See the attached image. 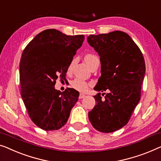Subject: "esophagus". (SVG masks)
Segmentation results:
<instances>
[{"instance_id":"esophagus-1","label":"esophagus","mask_w":161,"mask_h":161,"mask_svg":"<svg viewBox=\"0 0 161 161\" xmlns=\"http://www.w3.org/2000/svg\"><path fill=\"white\" fill-rule=\"evenodd\" d=\"M86 97V95L84 94H82V93H80V94H79V99H83V98H84Z\"/></svg>"}]
</instances>
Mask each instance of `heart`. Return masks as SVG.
Wrapping results in <instances>:
<instances>
[{"label":"heart","mask_w":161,"mask_h":161,"mask_svg":"<svg viewBox=\"0 0 161 161\" xmlns=\"http://www.w3.org/2000/svg\"><path fill=\"white\" fill-rule=\"evenodd\" d=\"M85 61L88 66L90 67V68L94 66V64H96L97 62H99V58H98L96 55L93 54V53H87L85 56ZM75 63V60H73L69 64L68 67V70L70 71L73 69V64ZM71 86H73V88L75 89L80 91V92H85L88 89V85L86 81L80 80V79H75V80L72 81Z\"/></svg>","instance_id":"obj_1"}]
</instances>
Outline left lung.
I'll return each mask as SVG.
<instances>
[{"mask_svg": "<svg viewBox=\"0 0 161 161\" xmlns=\"http://www.w3.org/2000/svg\"><path fill=\"white\" fill-rule=\"evenodd\" d=\"M87 41L101 62L102 75L94 90L109 92L104 98L100 93L94 97L96 105L88 118L97 131L111 133L127 124L140 100L145 62L138 46L124 32L90 35Z\"/></svg>", "mask_w": 161, "mask_h": 161, "instance_id": "8db88e82", "label": "left lung"}]
</instances>
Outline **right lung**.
<instances>
[{
	"instance_id": "right-lung-1",
	"label": "right lung",
	"mask_w": 161,
	"mask_h": 161,
	"mask_svg": "<svg viewBox=\"0 0 161 161\" xmlns=\"http://www.w3.org/2000/svg\"><path fill=\"white\" fill-rule=\"evenodd\" d=\"M84 36H67L55 29L37 35L23 51L19 64L21 97L27 113L37 126L45 131L66 124L79 92L55 89L56 80L64 79Z\"/></svg>"
}]
</instances>
